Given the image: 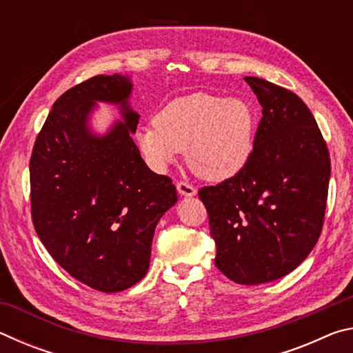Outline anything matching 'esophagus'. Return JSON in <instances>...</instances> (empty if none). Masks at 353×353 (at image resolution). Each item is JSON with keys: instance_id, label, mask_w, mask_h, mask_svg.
I'll list each match as a JSON object with an SVG mask.
<instances>
[{"instance_id": "obj_1", "label": "esophagus", "mask_w": 353, "mask_h": 353, "mask_svg": "<svg viewBox=\"0 0 353 353\" xmlns=\"http://www.w3.org/2000/svg\"><path fill=\"white\" fill-rule=\"evenodd\" d=\"M176 187H177V193L183 196V198H193V196H196V193H198V190L187 182H177Z\"/></svg>"}]
</instances>
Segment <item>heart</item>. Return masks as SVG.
<instances>
[{"instance_id": "1", "label": "heart", "mask_w": 353, "mask_h": 353, "mask_svg": "<svg viewBox=\"0 0 353 353\" xmlns=\"http://www.w3.org/2000/svg\"><path fill=\"white\" fill-rule=\"evenodd\" d=\"M255 115L243 99L194 93L166 104L154 124L140 126L135 143L151 168L165 172L187 149L191 171L205 181L236 176L249 163Z\"/></svg>"}]
</instances>
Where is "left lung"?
Segmentation results:
<instances>
[{"mask_svg": "<svg viewBox=\"0 0 353 353\" xmlns=\"http://www.w3.org/2000/svg\"><path fill=\"white\" fill-rule=\"evenodd\" d=\"M261 105L249 163L216 187L199 190L216 244L214 265L241 285L294 271L319 240L330 181L327 145L305 103L246 76Z\"/></svg>", "mask_w": 353, "mask_h": 353, "instance_id": "1", "label": "left lung"}]
</instances>
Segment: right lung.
Listing matches in <instances>:
<instances>
[{"label":"right lung","mask_w":353,"mask_h":353,"mask_svg":"<svg viewBox=\"0 0 353 353\" xmlns=\"http://www.w3.org/2000/svg\"><path fill=\"white\" fill-rule=\"evenodd\" d=\"M132 77L99 74L59 98L29 163L35 232L71 277L118 292L146 276L154 230L177 202L171 179L148 168L132 140L140 115ZM119 107L105 133L92 126L99 103Z\"/></svg>","instance_id":"right-lung-1"}]
</instances>
